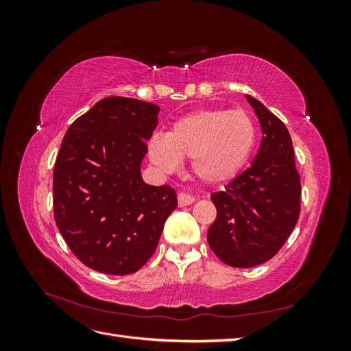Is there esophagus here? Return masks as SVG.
Returning <instances> with one entry per match:
<instances>
[{"mask_svg": "<svg viewBox=\"0 0 351 351\" xmlns=\"http://www.w3.org/2000/svg\"><path fill=\"white\" fill-rule=\"evenodd\" d=\"M177 199H178V206H182V208L195 204V200H196L193 196L186 195V193H180Z\"/></svg>", "mask_w": 351, "mask_h": 351, "instance_id": "esophagus-1", "label": "esophagus"}]
</instances>
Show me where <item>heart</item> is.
Returning a JSON list of instances; mask_svg holds the SVG:
<instances>
[{
  "label": "heart",
  "mask_w": 351,
  "mask_h": 351,
  "mask_svg": "<svg viewBox=\"0 0 351 351\" xmlns=\"http://www.w3.org/2000/svg\"><path fill=\"white\" fill-rule=\"evenodd\" d=\"M258 142V127L244 110H200L177 120L149 142L152 162L173 171L190 158L193 174L209 184L227 183L246 167Z\"/></svg>",
  "instance_id": "obj_1"
}]
</instances>
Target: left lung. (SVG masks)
I'll list each match as a JSON object with an SVG mask.
<instances>
[{
    "label": "left lung",
    "instance_id": "8db88e82",
    "mask_svg": "<svg viewBox=\"0 0 351 351\" xmlns=\"http://www.w3.org/2000/svg\"><path fill=\"white\" fill-rule=\"evenodd\" d=\"M256 112L262 142L252 165L212 193L217 218L208 243L230 267L252 268L274 258L300 215V176L285 124L262 102L246 95Z\"/></svg>",
    "mask_w": 351,
    "mask_h": 351
}]
</instances>
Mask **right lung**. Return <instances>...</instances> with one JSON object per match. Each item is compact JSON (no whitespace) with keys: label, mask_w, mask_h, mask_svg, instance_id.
Wrapping results in <instances>:
<instances>
[{"label":"right lung","mask_w":351,"mask_h":351,"mask_svg":"<svg viewBox=\"0 0 351 351\" xmlns=\"http://www.w3.org/2000/svg\"><path fill=\"white\" fill-rule=\"evenodd\" d=\"M158 112L151 102L104 98L61 142L52 183L54 218L71 252L98 272L141 269L177 208L171 186H149L141 174Z\"/></svg>","instance_id":"1"}]
</instances>
